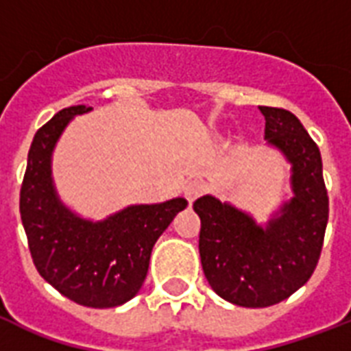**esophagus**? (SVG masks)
Instances as JSON below:
<instances>
[{"label": "esophagus", "mask_w": 351, "mask_h": 351, "mask_svg": "<svg viewBox=\"0 0 351 351\" xmlns=\"http://www.w3.org/2000/svg\"><path fill=\"white\" fill-rule=\"evenodd\" d=\"M206 189H208V186H206L204 182L191 180L186 187H184V197L187 198V202L193 204L198 197H202L204 193H206Z\"/></svg>", "instance_id": "obj_1"}]
</instances>
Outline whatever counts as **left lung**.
Instances as JSON below:
<instances>
[{"label":"left lung","instance_id":"left-lung-1","mask_svg":"<svg viewBox=\"0 0 351 351\" xmlns=\"http://www.w3.org/2000/svg\"><path fill=\"white\" fill-rule=\"evenodd\" d=\"M258 109L266 120L264 138L293 164L291 202L264 230L213 197L193 204L200 217L204 275L215 293L244 308L277 304L310 280L321 258L330 209L321 151L304 125L282 107Z\"/></svg>","mask_w":351,"mask_h":351}]
</instances>
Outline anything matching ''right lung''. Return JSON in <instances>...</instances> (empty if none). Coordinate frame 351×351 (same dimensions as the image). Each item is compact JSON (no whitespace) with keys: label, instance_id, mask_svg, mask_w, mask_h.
<instances>
[{"label":"right lung","instance_id":"1","mask_svg":"<svg viewBox=\"0 0 351 351\" xmlns=\"http://www.w3.org/2000/svg\"><path fill=\"white\" fill-rule=\"evenodd\" d=\"M87 111L90 107H67L38 129L21 182L19 213L41 277L76 304L112 308L142 288L154 242L187 202L175 198L132 206L96 224L63 208L52 187L51 153L69 120Z\"/></svg>","mask_w":351,"mask_h":351}]
</instances>
